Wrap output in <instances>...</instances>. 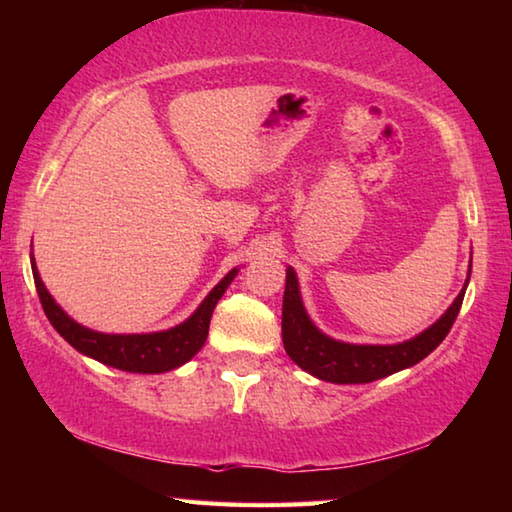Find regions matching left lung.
<instances>
[{
  "label": "left lung",
  "mask_w": 512,
  "mask_h": 512,
  "mask_svg": "<svg viewBox=\"0 0 512 512\" xmlns=\"http://www.w3.org/2000/svg\"><path fill=\"white\" fill-rule=\"evenodd\" d=\"M470 273L472 262L470 268H467L465 287L458 293L456 300L436 323L418 336L395 345H357L336 341L325 332H320L314 320L309 318L305 305H302L298 275L291 266H287V287H284L282 300L284 350H287L291 361H296L309 375L318 377L320 381H332V384H368V381L411 368L436 350L443 343L449 329H452L463 305Z\"/></svg>",
  "instance_id": "obj_1"
}]
</instances>
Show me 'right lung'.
Masks as SVG:
<instances>
[{"instance_id":"obj_1","label":"right lung","mask_w":512,"mask_h":512,"mask_svg":"<svg viewBox=\"0 0 512 512\" xmlns=\"http://www.w3.org/2000/svg\"><path fill=\"white\" fill-rule=\"evenodd\" d=\"M31 271L33 280H36L42 309H45L49 323L54 325L56 332L63 336L74 350H79L85 357H90L94 361L106 363L110 368L142 372V375H158V372L180 368L203 348L216 302L221 300L225 289L230 287L232 280H235L239 268H232V271L207 293L194 314L183 320V323L162 329V332L149 334H106L76 323V320L51 298V293L47 291L45 282H42V277L38 273L33 253Z\"/></svg>"}]
</instances>
